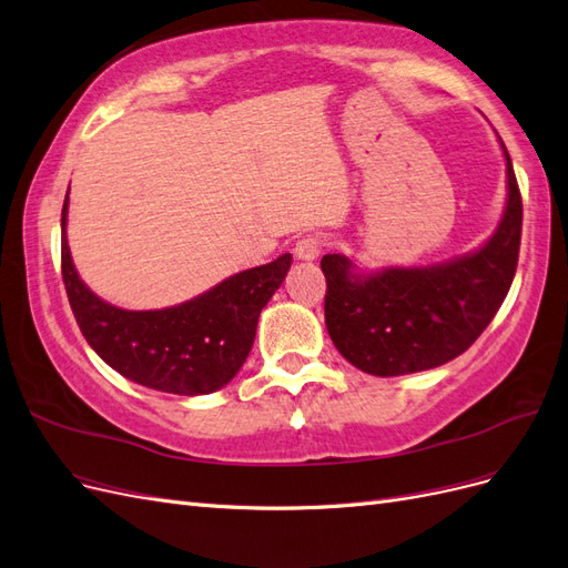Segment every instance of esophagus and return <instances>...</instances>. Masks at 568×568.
I'll return each mask as SVG.
<instances>
[{
  "instance_id": "esophagus-1",
  "label": "esophagus",
  "mask_w": 568,
  "mask_h": 568,
  "mask_svg": "<svg viewBox=\"0 0 568 568\" xmlns=\"http://www.w3.org/2000/svg\"><path fill=\"white\" fill-rule=\"evenodd\" d=\"M298 261H315V257L322 253V239L317 234H305L296 242L294 248Z\"/></svg>"
}]
</instances>
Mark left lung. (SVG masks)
<instances>
[{
	"label": "left lung",
	"instance_id": "left-lung-1",
	"mask_svg": "<svg viewBox=\"0 0 568 568\" xmlns=\"http://www.w3.org/2000/svg\"><path fill=\"white\" fill-rule=\"evenodd\" d=\"M505 159L507 211L480 251L448 265L390 267L369 277L355 274L346 255L322 257L326 332L351 365L374 376L434 369L484 334L519 263L524 205L507 149Z\"/></svg>",
	"mask_w": 568,
	"mask_h": 568
}]
</instances>
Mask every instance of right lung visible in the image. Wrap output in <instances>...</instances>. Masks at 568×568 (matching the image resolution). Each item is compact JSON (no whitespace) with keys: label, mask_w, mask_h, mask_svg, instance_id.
Listing matches in <instances>:
<instances>
[{"label":"right lung","mask_w":568,"mask_h":568,"mask_svg":"<svg viewBox=\"0 0 568 568\" xmlns=\"http://www.w3.org/2000/svg\"><path fill=\"white\" fill-rule=\"evenodd\" d=\"M68 194L61 211V274L68 303L94 353L125 379L175 395H203L230 384L251 353L261 311L286 277L291 255L251 267L163 311H123L82 284L65 242Z\"/></svg>","instance_id":"obj_1"}]
</instances>
